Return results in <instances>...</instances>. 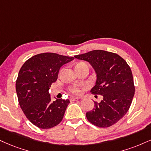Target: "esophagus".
<instances>
[{"instance_id":"34e87169","label":"esophagus","mask_w":151,"mask_h":151,"mask_svg":"<svg viewBox=\"0 0 151 151\" xmlns=\"http://www.w3.org/2000/svg\"><path fill=\"white\" fill-rule=\"evenodd\" d=\"M78 99H79L78 97H75V96H71V97L70 98V101H77V100H78Z\"/></svg>"}]
</instances>
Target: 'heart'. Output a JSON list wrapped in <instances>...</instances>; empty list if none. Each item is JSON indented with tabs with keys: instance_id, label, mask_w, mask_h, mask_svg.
<instances>
[{
	"instance_id": "obj_1",
	"label": "heart",
	"mask_w": 151,
	"mask_h": 151,
	"mask_svg": "<svg viewBox=\"0 0 151 151\" xmlns=\"http://www.w3.org/2000/svg\"><path fill=\"white\" fill-rule=\"evenodd\" d=\"M80 65H87V64H85V63L81 62V63H78V64L76 65V66H80ZM70 92H71L72 93H73V94H81V90H80L78 87H76V86L70 87Z\"/></svg>"
}]
</instances>
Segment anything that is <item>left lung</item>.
I'll return each instance as SVG.
<instances>
[{"instance_id":"8db88e82","label":"left lung","mask_w":151,"mask_h":151,"mask_svg":"<svg viewBox=\"0 0 151 151\" xmlns=\"http://www.w3.org/2000/svg\"><path fill=\"white\" fill-rule=\"evenodd\" d=\"M88 61L95 70L96 84L90 92L103 96L100 102H94L87 119L99 127H109L118 122L129 110L135 87L131 68L120 56L111 52L97 50L74 56Z\"/></svg>"}]
</instances>
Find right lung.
I'll list each match as a JSON object with an SVG mask.
<instances>
[{
    "instance_id": "right-lung-1",
    "label": "right lung",
    "mask_w": 151,
    "mask_h": 151,
    "mask_svg": "<svg viewBox=\"0 0 151 151\" xmlns=\"http://www.w3.org/2000/svg\"><path fill=\"white\" fill-rule=\"evenodd\" d=\"M74 58L56 53L36 55L20 68L16 81L19 104L31 123L50 129L60 123L70 101L57 99L52 101L50 87L58 78L63 65Z\"/></svg>"
}]
</instances>
